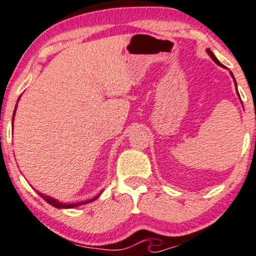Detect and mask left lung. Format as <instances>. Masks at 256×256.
Returning a JSON list of instances; mask_svg holds the SVG:
<instances>
[{"label":"left lung","mask_w":256,"mask_h":256,"mask_svg":"<svg viewBox=\"0 0 256 256\" xmlns=\"http://www.w3.org/2000/svg\"><path fill=\"white\" fill-rule=\"evenodd\" d=\"M206 52H207V54L208 55H210V58H212V60L214 61V62H216V64H219V66L220 67H225L224 66V64H220V61L218 60V58H216V56H214V54H213V52H210V49H206ZM230 74H231V77L232 78H234V86H236V91H237V95H238V98H240V94H238V90H237V84H236V80H234V74H232V72H230Z\"/></svg>","instance_id":"8db88e82"}]
</instances>
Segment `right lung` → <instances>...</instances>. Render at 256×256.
<instances>
[{
    "mask_svg": "<svg viewBox=\"0 0 256 256\" xmlns=\"http://www.w3.org/2000/svg\"><path fill=\"white\" fill-rule=\"evenodd\" d=\"M19 100H20V98H18V101H16V108H14L13 118H12V126H13V122H14V116H16V107H18V102H19ZM101 192H100V194H101ZM37 194H38V195L40 196V198H42L44 200V201H46V202H48L49 204H52V207H55V208H60V210H62V208H64V210H68V208H74V207H78V206H82V204H90V202L95 201V200L98 198V196H100V194H98V195H96L95 198H90V200H86V201L76 202V204H64V202H60V201H58L56 198H52V196H48V195H46V194H42V192H37Z\"/></svg>",
    "mask_w": 256,
    "mask_h": 256,
    "instance_id": "1",
    "label": "right lung"
}]
</instances>
